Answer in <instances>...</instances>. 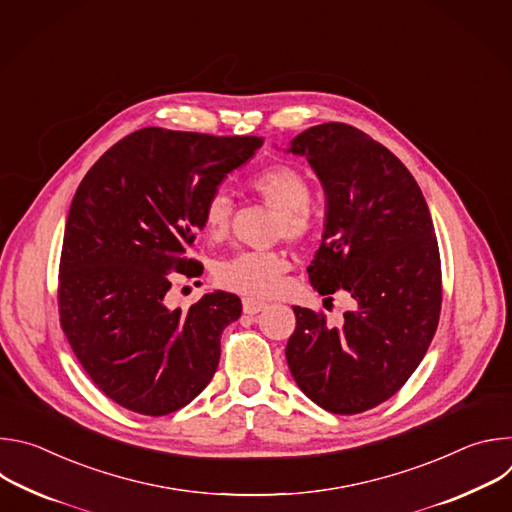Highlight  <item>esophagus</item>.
I'll list each match as a JSON object with an SVG mask.
<instances>
[{
  "label": "esophagus",
  "instance_id": "obj_1",
  "mask_svg": "<svg viewBox=\"0 0 512 512\" xmlns=\"http://www.w3.org/2000/svg\"><path fill=\"white\" fill-rule=\"evenodd\" d=\"M265 306H267L265 302H259V300H253V298H245L243 300V312L251 314V316L259 314L261 310H265Z\"/></svg>",
  "mask_w": 512,
  "mask_h": 512
}]
</instances>
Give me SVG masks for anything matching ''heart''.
<instances>
[{"label":"heart","instance_id":"1","mask_svg":"<svg viewBox=\"0 0 512 512\" xmlns=\"http://www.w3.org/2000/svg\"><path fill=\"white\" fill-rule=\"evenodd\" d=\"M251 188L269 206L279 210L275 237L304 241L314 231V212L310 208V182L294 166L277 164L251 178ZM233 218V200L227 192H214L202 210L204 233L212 241L229 235ZM287 261L279 251H241L216 267V279L225 287L251 298L271 296L279 285Z\"/></svg>","mask_w":512,"mask_h":512}]
</instances>
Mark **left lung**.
Listing matches in <instances>:
<instances>
[{"mask_svg":"<svg viewBox=\"0 0 512 512\" xmlns=\"http://www.w3.org/2000/svg\"><path fill=\"white\" fill-rule=\"evenodd\" d=\"M287 152L308 160L326 194L310 283L320 296L346 291L356 304L338 328L296 306L287 367L322 409L362 413L407 383L440 320L442 263L431 214L403 162L352 125L310 127Z\"/></svg>","mask_w":512,"mask_h":512,"instance_id":"obj_1","label":"left lung"}]
</instances>
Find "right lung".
Returning a JSON list of instances; mask_svg holds the SVG:
<instances>
[{"mask_svg":"<svg viewBox=\"0 0 512 512\" xmlns=\"http://www.w3.org/2000/svg\"><path fill=\"white\" fill-rule=\"evenodd\" d=\"M261 145L253 135L145 127L117 141L77 188L60 255V326L91 381L121 407L174 413L216 373L241 300L212 291L182 312L166 294L176 275L202 273L186 251L204 229V204Z\"/></svg>","mask_w":512,"mask_h":512,"instance_id":"obj_1","label":"right lung"}]
</instances>
